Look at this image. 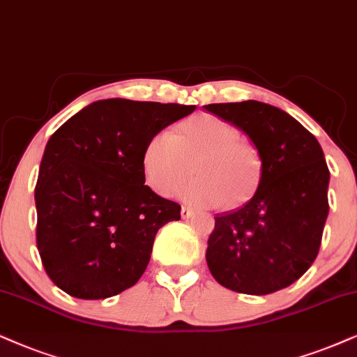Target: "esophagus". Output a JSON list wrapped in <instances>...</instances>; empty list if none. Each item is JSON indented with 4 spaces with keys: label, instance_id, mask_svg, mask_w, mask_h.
<instances>
[{
    "label": "esophagus",
    "instance_id": "1",
    "mask_svg": "<svg viewBox=\"0 0 357 357\" xmlns=\"http://www.w3.org/2000/svg\"><path fill=\"white\" fill-rule=\"evenodd\" d=\"M192 215H194V211L191 209V207H186V206L181 207V218L183 219H189V218H192Z\"/></svg>",
    "mask_w": 357,
    "mask_h": 357
}]
</instances>
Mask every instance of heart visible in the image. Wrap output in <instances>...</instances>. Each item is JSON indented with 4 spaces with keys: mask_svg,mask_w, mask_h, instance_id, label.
Instances as JSON below:
<instances>
[{
    "mask_svg": "<svg viewBox=\"0 0 357 357\" xmlns=\"http://www.w3.org/2000/svg\"><path fill=\"white\" fill-rule=\"evenodd\" d=\"M238 130L214 115L183 121L176 133L160 130L142 155L145 181L160 196H171L191 173L196 178L179 191L196 206H241L254 194L260 178V158Z\"/></svg>",
    "mask_w": 357,
    "mask_h": 357,
    "instance_id": "heart-1",
    "label": "heart"
}]
</instances>
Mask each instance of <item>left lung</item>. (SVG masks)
<instances>
[{
	"label": "left lung",
	"instance_id": "8db88e82",
	"mask_svg": "<svg viewBox=\"0 0 357 357\" xmlns=\"http://www.w3.org/2000/svg\"><path fill=\"white\" fill-rule=\"evenodd\" d=\"M242 130L260 158L254 196L215 218L206 260L220 285L268 295L296 282L317 259L328 218L329 169L298 120L257 100L204 105Z\"/></svg>",
	"mask_w": 357,
	"mask_h": 357
}]
</instances>
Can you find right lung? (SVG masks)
<instances>
[{
  "label": "right lung",
  "mask_w": 357,
  "mask_h": 357,
  "mask_svg": "<svg viewBox=\"0 0 357 357\" xmlns=\"http://www.w3.org/2000/svg\"><path fill=\"white\" fill-rule=\"evenodd\" d=\"M196 105L107 98L49 138L34 199L36 242L49 278L70 296L102 300L133 287L156 232L181 206L145 184L143 148Z\"/></svg>",
  "instance_id": "add662e5"
}]
</instances>
